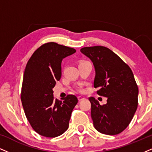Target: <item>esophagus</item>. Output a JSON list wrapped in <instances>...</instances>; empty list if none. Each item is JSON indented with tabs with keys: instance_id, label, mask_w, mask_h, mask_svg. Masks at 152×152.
<instances>
[{
	"instance_id": "34e87169",
	"label": "esophagus",
	"mask_w": 152,
	"mask_h": 152,
	"mask_svg": "<svg viewBox=\"0 0 152 152\" xmlns=\"http://www.w3.org/2000/svg\"><path fill=\"white\" fill-rule=\"evenodd\" d=\"M85 98L84 96H78V99H79V101H82L83 100V99H85Z\"/></svg>"
}]
</instances>
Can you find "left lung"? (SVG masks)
Instances as JSON below:
<instances>
[{
  "label": "left lung",
  "mask_w": 152,
  "mask_h": 152,
  "mask_svg": "<svg viewBox=\"0 0 152 152\" xmlns=\"http://www.w3.org/2000/svg\"><path fill=\"white\" fill-rule=\"evenodd\" d=\"M81 53L89 58L95 69L94 87L97 94L107 97L101 106L89 97L91 116L95 129L115 135L123 132L132 121L138 104V87L130 67L109 48L102 46L85 47Z\"/></svg>",
  "instance_id": "1"
}]
</instances>
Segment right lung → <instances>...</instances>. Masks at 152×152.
<instances>
[{"mask_svg": "<svg viewBox=\"0 0 152 152\" xmlns=\"http://www.w3.org/2000/svg\"><path fill=\"white\" fill-rule=\"evenodd\" d=\"M75 52V48L55 42L46 43L37 48L27 62L21 100L28 121L40 135L56 137L68 128L78 99L75 95H67L61 101L54 99L53 88L61 80L63 59Z\"/></svg>", "mask_w": 152, "mask_h": 152, "instance_id": "obj_1", "label": "right lung"}]
</instances>
